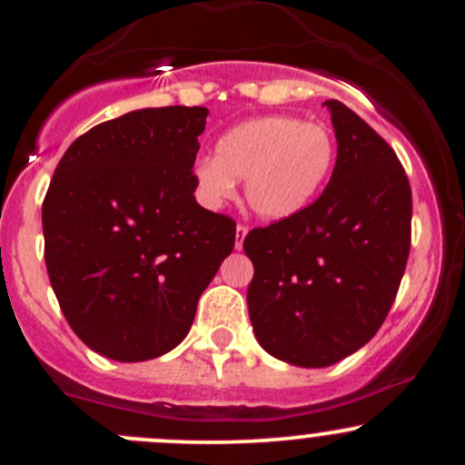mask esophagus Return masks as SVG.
Instances as JSON below:
<instances>
[{
    "mask_svg": "<svg viewBox=\"0 0 465 465\" xmlns=\"http://www.w3.org/2000/svg\"><path fill=\"white\" fill-rule=\"evenodd\" d=\"M249 233V227L247 225H238L236 227V249L240 251L242 249V240H244V236H247Z\"/></svg>",
    "mask_w": 465,
    "mask_h": 465,
    "instance_id": "1",
    "label": "esophagus"
}]
</instances>
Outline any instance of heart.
<instances>
[{
  "instance_id": "obj_1",
  "label": "heart",
  "mask_w": 465,
  "mask_h": 465,
  "mask_svg": "<svg viewBox=\"0 0 465 465\" xmlns=\"http://www.w3.org/2000/svg\"><path fill=\"white\" fill-rule=\"evenodd\" d=\"M336 143L317 122L260 115L240 122L216 142V159H199L194 183L207 205L232 199L244 181L247 205L264 221H286L306 210L332 173Z\"/></svg>"
}]
</instances>
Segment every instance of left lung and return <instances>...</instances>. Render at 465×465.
<instances>
[{
    "label": "left lung",
    "instance_id": "obj_1",
    "mask_svg": "<svg viewBox=\"0 0 465 465\" xmlns=\"http://www.w3.org/2000/svg\"><path fill=\"white\" fill-rule=\"evenodd\" d=\"M336 163L297 216L251 229L247 291L258 343L297 367H328L378 332L411 249V185L396 153L339 100H325Z\"/></svg>",
    "mask_w": 465,
    "mask_h": 465
}]
</instances>
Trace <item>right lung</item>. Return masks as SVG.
Listing matches in <instances>:
<instances>
[{
	"label": "right lung",
	"instance_id": "obj_1",
	"mask_svg": "<svg viewBox=\"0 0 465 465\" xmlns=\"http://www.w3.org/2000/svg\"><path fill=\"white\" fill-rule=\"evenodd\" d=\"M205 106L142 109L80 135L44 201L45 266L67 323L120 362L177 348L236 223L194 199Z\"/></svg>",
	"mask_w": 465,
	"mask_h": 465
}]
</instances>
